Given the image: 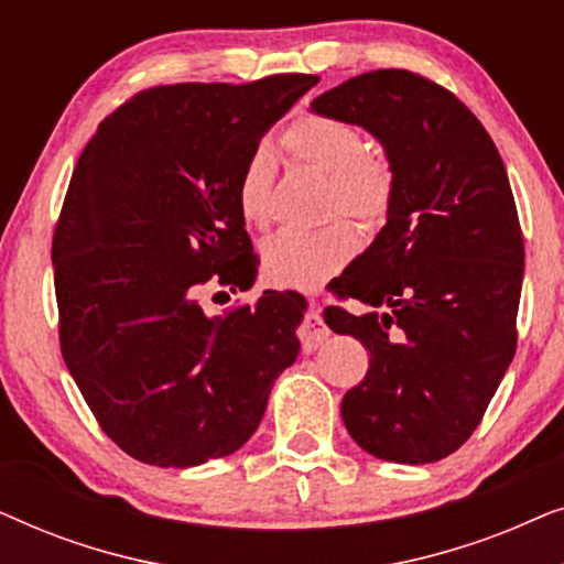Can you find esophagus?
I'll return each mask as SVG.
<instances>
[{
  "mask_svg": "<svg viewBox=\"0 0 564 564\" xmlns=\"http://www.w3.org/2000/svg\"><path fill=\"white\" fill-rule=\"evenodd\" d=\"M297 336L300 344H303V351H315L318 346H323V341L330 336V330L326 326V321H323L321 311H311L305 315V321L300 323L297 328Z\"/></svg>",
  "mask_w": 564,
  "mask_h": 564,
  "instance_id": "34e87169",
  "label": "esophagus"
}]
</instances>
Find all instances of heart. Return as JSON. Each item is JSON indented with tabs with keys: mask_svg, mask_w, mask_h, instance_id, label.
Returning <instances> with one entry per match:
<instances>
[{
	"mask_svg": "<svg viewBox=\"0 0 564 564\" xmlns=\"http://www.w3.org/2000/svg\"><path fill=\"white\" fill-rule=\"evenodd\" d=\"M282 149L300 164L328 176V213H346L375 226L388 218L395 174L388 159L369 151L365 133L330 115H303L282 133ZM274 156L259 145L243 161L236 180V205L246 226L264 228L272 220ZM359 249L349 220L336 218L313 230L284 228L261 243V269L282 288H318Z\"/></svg>",
	"mask_w": 564,
	"mask_h": 564,
	"instance_id": "obj_1",
	"label": "heart"
}]
</instances>
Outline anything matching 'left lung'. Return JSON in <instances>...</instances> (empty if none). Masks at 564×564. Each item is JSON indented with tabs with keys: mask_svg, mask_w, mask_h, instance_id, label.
I'll return each instance as SVG.
<instances>
[{
	"mask_svg": "<svg viewBox=\"0 0 564 564\" xmlns=\"http://www.w3.org/2000/svg\"><path fill=\"white\" fill-rule=\"evenodd\" d=\"M311 110L369 130L395 174L388 223L336 288L369 313H323L369 351L341 419L375 457L438 462L480 426L516 354L523 236L503 159L449 89L405 68L354 76Z\"/></svg>",
	"mask_w": 564,
	"mask_h": 564,
	"instance_id": "obj_1",
	"label": "left lung"
}]
</instances>
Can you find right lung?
I'll use <instances>...</instances> for the list:
<instances>
[{"label":"right lung","instance_id":"obj_1","mask_svg":"<svg viewBox=\"0 0 564 564\" xmlns=\"http://www.w3.org/2000/svg\"><path fill=\"white\" fill-rule=\"evenodd\" d=\"M315 84L143 89L82 151L51 249L58 341L97 423L138 462L182 469L241 449L297 359L303 295L264 292L223 315L203 295L253 284L238 172Z\"/></svg>","mask_w":564,"mask_h":564}]
</instances>
